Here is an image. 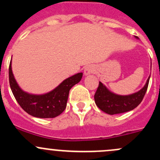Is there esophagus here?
I'll return each mask as SVG.
<instances>
[{"instance_id": "esophagus-1", "label": "esophagus", "mask_w": 160, "mask_h": 160, "mask_svg": "<svg viewBox=\"0 0 160 160\" xmlns=\"http://www.w3.org/2000/svg\"><path fill=\"white\" fill-rule=\"evenodd\" d=\"M95 71H96V69H95V67H93V66H88V67L84 69V72H84V75L88 76L93 73V72H94Z\"/></svg>"}]
</instances>
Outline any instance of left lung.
I'll list each match as a JSON object with an SVG mask.
<instances>
[{
	"label": "left lung",
	"mask_w": 160,
	"mask_h": 160,
	"mask_svg": "<svg viewBox=\"0 0 160 160\" xmlns=\"http://www.w3.org/2000/svg\"><path fill=\"white\" fill-rule=\"evenodd\" d=\"M149 77L146 83L141 90L129 95H118L107 89L101 82L94 94L97 106L108 114H116L133 110L142 101L147 90L149 82Z\"/></svg>",
	"instance_id": "obj_1"
}]
</instances>
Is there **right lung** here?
I'll list each match as a JSON object with an SVG mask.
<instances>
[{"instance_id":"add662e5","label":"right lung","mask_w":160,"mask_h":160,"mask_svg":"<svg viewBox=\"0 0 160 160\" xmlns=\"http://www.w3.org/2000/svg\"><path fill=\"white\" fill-rule=\"evenodd\" d=\"M83 72H79L66 79L54 90L41 95L31 94L18 86L9 65V83L16 101L24 111L33 117L51 118L59 116L67 107L70 90L80 81Z\"/></svg>"}]
</instances>
